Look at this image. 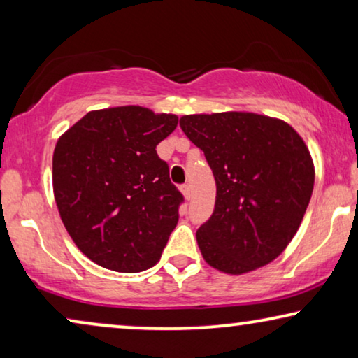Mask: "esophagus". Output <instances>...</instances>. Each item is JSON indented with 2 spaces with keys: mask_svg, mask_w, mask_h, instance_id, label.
Segmentation results:
<instances>
[{
  "mask_svg": "<svg viewBox=\"0 0 358 358\" xmlns=\"http://www.w3.org/2000/svg\"><path fill=\"white\" fill-rule=\"evenodd\" d=\"M182 194H184V197L187 199V200L192 199V185H190V184H184V185H182Z\"/></svg>",
  "mask_w": 358,
  "mask_h": 358,
  "instance_id": "34e87169",
  "label": "esophagus"
}]
</instances>
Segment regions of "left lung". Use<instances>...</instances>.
<instances>
[{"label":"left lung","mask_w":358,"mask_h":358,"mask_svg":"<svg viewBox=\"0 0 358 358\" xmlns=\"http://www.w3.org/2000/svg\"><path fill=\"white\" fill-rule=\"evenodd\" d=\"M179 125L217 184L212 217L197 229L205 261L233 275L272 262L296 234L313 194L305 141L287 122L252 112L184 115Z\"/></svg>","instance_id":"left-lung-1"}]
</instances>
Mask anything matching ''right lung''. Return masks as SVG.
<instances>
[{"mask_svg": "<svg viewBox=\"0 0 358 358\" xmlns=\"http://www.w3.org/2000/svg\"><path fill=\"white\" fill-rule=\"evenodd\" d=\"M178 115L140 106L92 110L53 151V194L80 251L115 272H141L159 261L179 220L182 194L156 145Z\"/></svg>", "mask_w": 358, "mask_h": 358, "instance_id": "right-lung-1", "label": "right lung"}]
</instances>
